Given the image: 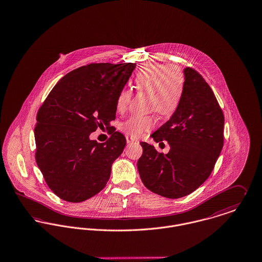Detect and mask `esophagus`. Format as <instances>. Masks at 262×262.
<instances>
[{
    "label": "esophagus",
    "instance_id": "34e87169",
    "mask_svg": "<svg viewBox=\"0 0 262 262\" xmlns=\"http://www.w3.org/2000/svg\"><path fill=\"white\" fill-rule=\"evenodd\" d=\"M125 139H126V143H127V144H132V143L136 142V140H135V139H133V138L128 137V136H126V137H125Z\"/></svg>",
    "mask_w": 262,
    "mask_h": 262
}]
</instances>
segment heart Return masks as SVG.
Masks as SVG:
<instances>
[{"instance_id":"1","label":"heart","mask_w":262,"mask_h":262,"mask_svg":"<svg viewBox=\"0 0 262 262\" xmlns=\"http://www.w3.org/2000/svg\"><path fill=\"white\" fill-rule=\"evenodd\" d=\"M136 86L150 93L149 108L161 115H170L178 108L185 90V75L176 66L164 63H149L143 66L135 77ZM132 92L122 89L117 98V108L123 113L129 105ZM156 124L154 116H134L122 123L121 129L127 136L140 138Z\"/></svg>"}]
</instances>
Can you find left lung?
<instances>
[{
  "mask_svg": "<svg viewBox=\"0 0 262 262\" xmlns=\"http://www.w3.org/2000/svg\"><path fill=\"white\" fill-rule=\"evenodd\" d=\"M185 90L171 118L156 130V143L167 141V155L142 142L138 170L145 187L163 197L178 199L199 188L211 174L224 141L223 112L202 75L184 69Z\"/></svg>",
  "mask_w": 262,
  "mask_h": 262,
  "instance_id": "obj_1",
  "label": "left lung"
}]
</instances>
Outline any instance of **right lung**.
Returning a JSON list of instances; mask_svg holds the SVG:
<instances>
[{
	"label": "right lung",
	"mask_w": 262,
	"mask_h": 262,
	"mask_svg": "<svg viewBox=\"0 0 262 262\" xmlns=\"http://www.w3.org/2000/svg\"><path fill=\"white\" fill-rule=\"evenodd\" d=\"M135 63H91L61 78L39 108L34 135L36 163L48 187L60 199L78 203L99 193L126 140L111 126L117 98ZM105 126V143L89 139Z\"/></svg>",
	"instance_id": "1"
}]
</instances>
